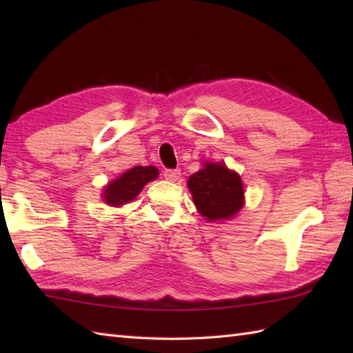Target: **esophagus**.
<instances>
[{
	"label": "esophagus",
	"mask_w": 353,
	"mask_h": 353,
	"mask_svg": "<svg viewBox=\"0 0 353 353\" xmlns=\"http://www.w3.org/2000/svg\"><path fill=\"white\" fill-rule=\"evenodd\" d=\"M163 177L170 182H176L179 177H181V170H165Z\"/></svg>",
	"instance_id": "34e87169"
}]
</instances>
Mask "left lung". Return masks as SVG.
<instances>
[{
	"instance_id": "8db88e82",
	"label": "left lung",
	"mask_w": 353,
	"mask_h": 353,
	"mask_svg": "<svg viewBox=\"0 0 353 353\" xmlns=\"http://www.w3.org/2000/svg\"><path fill=\"white\" fill-rule=\"evenodd\" d=\"M188 188L199 212L206 220L230 219L244 205L241 177L224 163L206 162L188 179Z\"/></svg>"
}]
</instances>
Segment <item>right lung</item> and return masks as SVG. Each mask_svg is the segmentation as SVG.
Listing matches in <instances>:
<instances>
[{
    "instance_id": "add662e5",
    "label": "right lung",
    "mask_w": 353,
    "mask_h": 353,
    "mask_svg": "<svg viewBox=\"0 0 353 353\" xmlns=\"http://www.w3.org/2000/svg\"><path fill=\"white\" fill-rule=\"evenodd\" d=\"M159 174V170L156 167H134L125 171L121 177L108 185L104 190V201L110 206H121L129 203L138 196L144 185Z\"/></svg>"
}]
</instances>
